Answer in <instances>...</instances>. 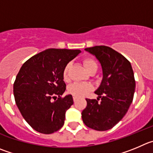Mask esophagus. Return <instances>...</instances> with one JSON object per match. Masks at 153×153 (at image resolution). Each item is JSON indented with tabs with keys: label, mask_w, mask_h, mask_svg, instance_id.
Masks as SVG:
<instances>
[{
	"label": "esophagus",
	"mask_w": 153,
	"mask_h": 153,
	"mask_svg": "<svg viewBox=\"0 0 153 153\" xmlns=\"http://www.w3.org/2000/svg\"><path fill=\"white\" fill-rule=\"evenodd\" d=\"M73 100H74V102H75V101L77 100V97H73Z\"/></svg>",
	"instance_id": "esophagus-1"
}]
</instances>
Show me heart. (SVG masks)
Masks as SVG:
<instances>
[{
  "label": "heart",
  "mask_w": 153,
  "mask_h": 153,
  "mask_svg": "<svg viewBox=\"0 0 153 153\" xmlns=\"http://www.w3.org/2000/svg\"><path fill=\"white\" fill-rule=\"evenodd\" d=\"M82 61H83V64L89 72H91L94 70H96V71L97 70V62L92 57H85ZM70 68H71V63L68 62L65 65V66L63 68V71H62V78L66 82L69 81L70 79ZM92 86L90 84L75 83L68 87V92L73 96L77 97H85V95H87L92 90Z\"/></svg>",
  "instance_id": "b5f03b06"
}]
</instances>
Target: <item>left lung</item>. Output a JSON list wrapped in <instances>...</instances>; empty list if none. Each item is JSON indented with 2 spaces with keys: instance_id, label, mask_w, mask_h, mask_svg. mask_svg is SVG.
Segmentation results:
<instances>
[{
  "instance_id": "8db88e82",
  "label": "left lung",
  "mask_w": 153,
  "mask_h": 153,
  "mask_svg": "<svg viewBox=\"0 0 153 153\" xmlns=\"http://www.w3.org/2000/svg\"><path fill=\"white\" fill-rule=\"evenodd\" d=\"M97 57L102 68V82L95 91L97 100L86 99L81 113L87 127L99 131L109 130L122 119L133 101L135 79L131 62L107 46L85 49ZM101 100V102L99 100Z\"/></svg>"
}]
</instances>
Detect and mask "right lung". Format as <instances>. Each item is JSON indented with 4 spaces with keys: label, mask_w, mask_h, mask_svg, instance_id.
<instances>
[{
    "label": "right lung",
    "mask_w": 153,
    "mask_h": 153,
    "mask_svg": "<svg viewBox=\"0 0 153 153\" xmlns=\"http://www.w3.org/2000/svg\"><path fill=\"white\" fill-rule=\"evenodd\" d=\"M79 50L51 48L24 62L13 84L15 102L27 123L38 132L50 134L64 125L65 114L73 104L65 91L62 71Z\"/></svg>",
    "instance_id": "right-lung-1"
}]
</instances>
